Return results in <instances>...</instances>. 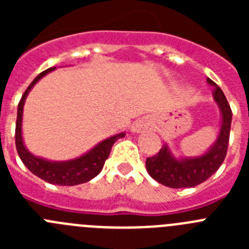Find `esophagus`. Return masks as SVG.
I'll return each instance as SVG.
<instances>
[{"instance_id":"1","label":"esophagus","mask_w":249,"mask_h":249,"mask_svg":"<svg viewBox=\"0 0 249 249\" xmlns=\"http://www.w3.org/2000/svg\"><path fill=\"white\" fill-rule=\"evenodd\" d=\"M149 126H151V124H149L148 120H138L132 124L131 131L133 132V133H140V132L149 129Z\"/></svg>"}]
</instances>
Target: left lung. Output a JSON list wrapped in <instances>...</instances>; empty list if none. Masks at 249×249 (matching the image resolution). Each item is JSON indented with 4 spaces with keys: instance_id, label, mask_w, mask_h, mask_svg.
Returning a JSON list of instances; mask_svg holds the SVG:
<instances>
[{
    "instance_id": "8db88e82",
    "label": "left lung",
    "mask_w": 249,
    "mask_h": 249,
    "mask_svg": "<svg viewBox=\"0 0 249 249\" xmlns=\"http://www.w3.org/2000/svg\"><path fill=\"white\" fill-rule=\"evenodd\" d=\"M207 83L213 87V100L221 112L218 135L210 148L202 155L176 157L168 144L164 143L157 155L147 158V172L155 181L163 186L171 188L198 186L217 172L227 155L232 111L218 86L210 78H207Z\"/></svg>"
}]
</instances>
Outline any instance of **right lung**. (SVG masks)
<instances>
[{"instance_id":"1","label":"right lung","mask_w":249,"mask_h":249,"mask_svg":"<svg viewBox=\"0 0 249 249\" xmlns=\"http://www.w3.org/2000/svg\"><path fill=\"white\" fill-rule=\"evenodd\" d=\"M56 67H51L46 71L41 72L38 76L32 81L28 89H26L21 101L17 107V121H16V148L18 156L26 167L30 169L35 176L39 177L48 183L57 184V186H76V184L86 183L91 181L102 171L105 160L108 158L112 146L118 138L124 137V132L111 136L101 141L89 151L83 153L80 157L68 160H51L47 158L38 157L31 153L27 149L22 136V117H23V106L26 98L34 86L38 82L42 77L50 72L54 71Z\"/></svg>"}]
</instances>
